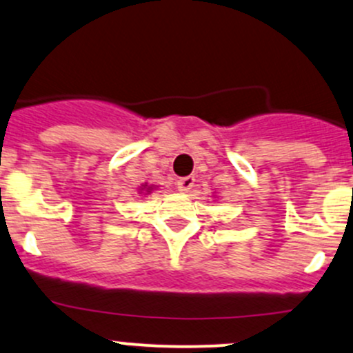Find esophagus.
<instances>
[{"mask_svg": "<svg viewBox=\"0 0 353 353\" xmlns=\"http://www.w3.org/2000/svg\"><path fill=\"white\" fill-rule=\"evenodd\" d=\"M193 185H195V178L193 176H183V178H178L176 180V188L181 193L190 192L193 188Z\"/></svg>", "mask_w": 353, "mask_h": 353, "instance_id": "esophagus-1", "label": "esophagus"}]
</instances>
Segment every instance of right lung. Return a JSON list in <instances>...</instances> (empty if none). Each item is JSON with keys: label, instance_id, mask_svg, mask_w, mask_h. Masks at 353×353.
Instances as JSON below:
<instances>
[{"label": "right lung", "instance_id": "add662e5", "mask_svg": "<svg viewBox=\"0 0 353 353\" xmlns=\"http://www.w3.org/2000/svg\"><path fill=\"white\" fill-rule=\"evenodd\" d=\"M153 190H157V185L145 183V185H141V187H139V193H145V195H148V193H151Z\"/></svg>", "mask_w": 353, "mask_h": 353}]
</instances>
